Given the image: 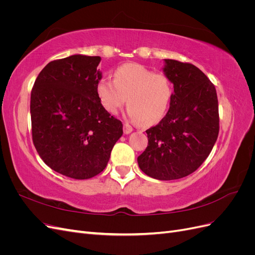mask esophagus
Returning <instances> with one entry per match:
<instances>
[{
    "mask_svg": "<svg viewBox=\"0 0 255 255\" xmlns=\"http://www.w3.org/2000/svg\"><path fill=\"white\" fill-rule=\"evenodd\" d=\"M123 132H125V134H126V135H128L129 133H132V132H133V128H132V127L128 126V125H127V123H126V125L123 126Z\"/></svg>",
    "mask_w": 255,
    "mask_h": 255,
    "instance_id": "1",
    "label": "esophagus"
}]
</instances>
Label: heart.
I'll return each mask as SVG.
<instances>
[{"mask_svg":"<svg viewBox=\"0 0 255 255\" xmlns=\"http://www.w3.org/2000/svg\"><path fill=\"white\" fill-rule=\"evenodd\" d=\"M96 94L106 112L116 114L128 102L127 115L130 121L153 126L166 115L173 89L164 73H153L142 65L128 63L116 69L114 81L100 79L96 85Z\"/></svg>","mask_w":255,"mask_h":255,"instance_id":"1","label":"heart"}]
</instances>
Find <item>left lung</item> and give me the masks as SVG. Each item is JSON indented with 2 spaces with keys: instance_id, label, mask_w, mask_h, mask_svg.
<instances>
[{
  "instance_id": "1",
  "label": "left lung",
  "mask_w": 255,
  "mask_h": 255,
  "mask_svg": "<svg viewBox=\"0 0 255 255\" xmlns=\"http://www.w3.org/2000/svg\"><path fill=\"white\" fill-rule=\"evenodd\" d=\"M163 72L173 84L169 111L145 130L148 146L138 166L153 179L177 180L196 171L210 155L219 133L215 86L199 68L164 59Z\"/></svg>"
}]
</instances>
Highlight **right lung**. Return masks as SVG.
Instances as JSON below:
<instances>
[{
    "instance_id": "right-lung-1",
    "label": "right lung",
    "mask_w": 255,
    "mask_h": 255,
    "mask_svg": "<svg viewBox=\"0 0 255 255\" xmlns=\"http://www.w3.org/2000/svg\"><path fill=\"white\" fill-rule=\"evenodd\" d=\"M101 57L74 54L54 60L37 76L30 94L33 142L44 164L75 180L102 172L122 123L100 104L96 85Z\"/></svg>"
}]
</instances>
